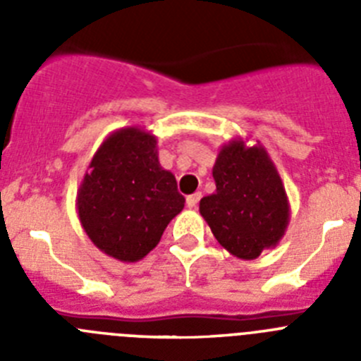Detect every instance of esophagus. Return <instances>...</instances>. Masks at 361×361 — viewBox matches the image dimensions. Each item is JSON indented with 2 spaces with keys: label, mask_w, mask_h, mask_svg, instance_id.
<instances>
[{
  "label": "esophagus",
  "mask_w": 361,
  "mask_h": 361,
  "mask_svg": "<svg viewBox=\"0 0 361 361\" xmlns=\"http://www.w3.org/2000/svg\"><path fill=\"white\" fill-rule=\"evenodd\" d=\"M200 197H202V193H193V195L188 197V199H186V206H188V208H190V209L197 208V204H199Z\"/></svg>",
  "instance_id": "1"
}]
</instances>
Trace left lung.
Returning <instances> with one entry per match:
<instances>
[{"mask_svg": "<svg viewBox=\"0 0 361 361\" xmlns=\"http://www.w3.org/2000/svg\"><path fill=\"white\" fill-rule=\"evenodd\" d=\"M216 191L200 199L199 212L219 244L242 260L276 247L291 216L289 199L275 162L260 142L242 137L219 149L213 166Z\"/></svg>", "mask_w": 361, "mask_h": 361, "instance_id": "left-lung-1", "label": "left lung"}]
</instances>
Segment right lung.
<instances>
[{"mask_svg": "<svg viewBox=\"0 0 361 361\" xmlns=\"http://www.w3.org/2000/svg\"><path fill=\"white\" fill-rule=\"evenodd\" d=\"M184 202L175 175L159 162L157 137L141 126L116 130L101 142L75 197L88 238L121 262L145 258Z\"/></svg>", "mask_w": 361, "mask_h": 361, "instance_id": "obj_1", "label": "right lung"}]
</instances>
